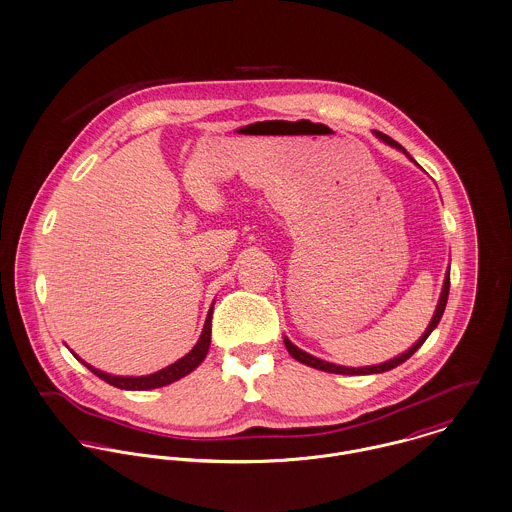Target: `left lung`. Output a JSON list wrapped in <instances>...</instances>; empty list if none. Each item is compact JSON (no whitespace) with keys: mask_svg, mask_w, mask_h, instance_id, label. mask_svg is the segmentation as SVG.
<instances>
[{"mask_svg":"<svg viewBox=\"0 0 512 512\" xmlns=\"http://www.w3.org/2000/svg\"><path fill=\"white\" fill-rule=\"evenodd\" d=\"M375 133V137L377 139H381L383 143H387V145H391V147H395L398 151H402L410 161H414L408 153H406V149L404 147H400L395 139H391V137H387L385 133H381V131H373ZM416 163V161H414ZM448 294H450V269L446 271V279H444V286H442V292H440V300H438V306H436V310H434V316H432V320H430V324H428V328H426V332L420 336V340L416 341L412 347H408L404 353H400L397 357H393V359H389V361H385V363H379V365H367V367H343V365H336V363H330V361H324V359H318V357H314V355H310V353H306V351H302L300 347H296L292 341L288 340L286 336H284V345H286V351L296 359V361H300V363H304V365H308V367H314V369H320V371H326V373H336V375H377V373H385V371H391V369H395L398 367L400 363H404L424 341L428 340V336L436 330V326L440 324V320H442V314H444V310H446V304H448Z\"/></svg>","mask_w":512,"mask_h":512,"instance_id":"8db88e82","label":"left lung"}]
</instances>
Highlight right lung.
I'll use <instances>...</instances> for the list:
<instances>
[{
    "mask_svg": "<svg viewBox=\"0 0 512 512\" xmlns=\"http://www.w3.org/2000/svg\"><path fill=\"white\" fill-rule=\"evenodd\" d=\"M212 314H214V302L208 310V316H206V322H204V330L200 334V338L196 341V345L184 355L180 357L178 361L171 363L169 367L157 371V373H151V375H141V377H121V375H110L106 371H100L96 367H92L90 363H86L84 359H80L72 349V355L82 363L86 365L96 377H100L102 381L114 385L117 389H123V391H151V389H159V387H165V385H171L174 381L186 377L188 373H192L208 355V349H210V341H212Z\"/></svg>",
    "mask_w": 512,
    "mask_h": 512,
    "instance_id": "right-lung-1",
    "label": "right lung"
}]
</instances>
